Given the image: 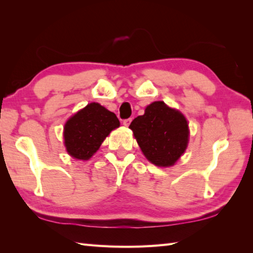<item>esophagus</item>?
<instances>
[{"instance_id": "1", "label": "esophagus", "mask_w": 253, "mask_h": 253, "mask_svg": "<svg viewBox=\"0 0 253 253\" xmlns=\"http://www.w3.org/2000/svg\"><path fill=\"white\" fill-rule=\"evenodd\" d=\"M130 123H131V118H127V120H124V122H123V124H124V125H125L126 127L129 126Z\"/></svg>"}]
</instances>
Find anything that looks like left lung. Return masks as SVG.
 I'll list each match as a JSON object with an SVG mask.
<instances>
[{"label":"left lung","instance_id":"8db88e82","mask_svg":"<svg viewBox=\"0 0 253 253\" xmlns=\"http://www.w3.org/2000/svg\"><path fill=\"white\" fill-rule=\"evenodd\" d=\"M129 128L146 158L158 166L174 165L187 148L189 129L186 118L162 101L148 105Z\"/></svg>","mask_w":253,"mask_h":253}]
</instances>
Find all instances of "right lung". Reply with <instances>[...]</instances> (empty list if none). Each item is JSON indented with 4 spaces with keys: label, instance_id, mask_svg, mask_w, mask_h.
Masks as SVG:
<instances>
[{
    "label": "right lung",
    "instance_id": "1",
    "mask_svg": "<svg viewBox=\"0 0 253 253\" xmlns=\"http://www.w3.org/2000/svg\"><path fill=\"white\" fill-rule=\"evenodd\" d=\"M120 126L114 113L99 103H90L67 121L64 140L67 152L78 160H88L109 133Z\"/></svg>",
    "mask_w": 253,
    "mask_h": 253
}]
</instances>
